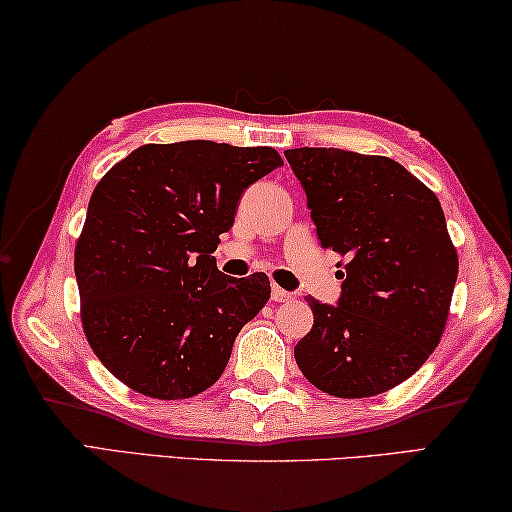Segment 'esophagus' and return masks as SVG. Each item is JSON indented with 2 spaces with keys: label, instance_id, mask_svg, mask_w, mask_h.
<instances>
[{
  "label": "esophagus",
  "instance_id": "esophagus-1",
  "mask_svg": "<svg viewBox=\"0 0 512 512\" xmlns=\"http://www.w3.org/2000/svg\"><path fill=\"white\" fill-rule=\"evenodd\" d=\"M292 297V292L283 290L279 286H272V301H288Z\"/></svg>",
  "mask_w": 512,
  "mask_h": 512
}]
</instances>
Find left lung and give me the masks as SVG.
<instances>
[{
	"label": "left lung",
	"mask_w": 512,
	"mask_h": 512,
	"mask_svg": "<svg viewBox=\"0 0 512 512\" xmlns=\"http://www.w3.org/2000/svg\"><path fill=\"white\" fill-rule=\"evenodd\" d=\"M324 249L347 256L338 304L308 297L299 370L333 397H374L438 347L458 254L433 192L404 165L333 147L286 149ZM348 276L345 277L344 274Z\"/></svg>",
	"instance_id": "8db88e82"
}]
</instances>
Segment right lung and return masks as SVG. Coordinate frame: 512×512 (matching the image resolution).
Masks as SVG:
<instances>
[{"label": "right lung", "instance_id": "add662e5", "mask_svg": "<svg viewBox=\"0 0 512 512\" xmlns=\"http://www.w3.org/2000/svg\"><path fill=\"white\" fill-rule=\"evenodd\" d=\"M281 156L213 140L142 145L92 192L74 249L95 356L140 395L188 399L220 379L270 279H233L211 256L238 201Z\"/></svg>", "mask_w": 512, "mask_h": 512}]
</instances>
